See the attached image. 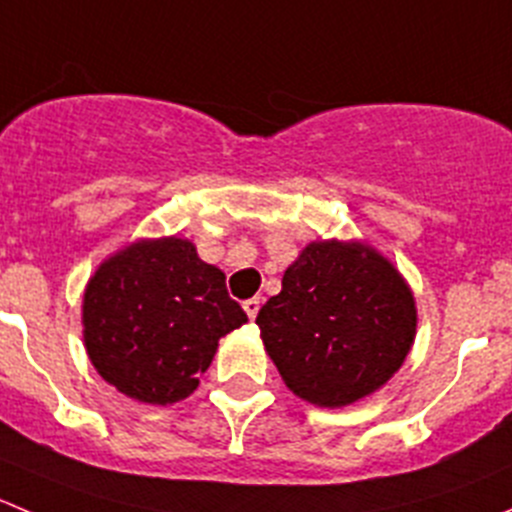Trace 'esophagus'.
<instances>
[{
	"mask_svg": "<svg viewBox=\"0 0 512 512\" xmlns=\"http://www.w3.org/2000/svg\"><path fill=\"white\" fill-rule=\"evenodd\" d=\"M259 309H261V299L259 296H253V299H248V301H243V311H246V316L248 319H256V314H259Z\"/></svg>",
	"mask_w": 512,
	"mask_h": 512,
	"instance_id": "1",
	"label": "esophagus"
}]
</instances>
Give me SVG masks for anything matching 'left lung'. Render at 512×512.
<instances>
[{
  "mask_svg": "<svg viewBox=\"0 0 512 512\" xmlns=\"http://www.w3.org/2000/svg\"><path fill=\"white\" fill-rule=\"evenodd\" d=\"M256 324L286 387L316 407H349L394 377L417 334L415 294L367 241H311Z\"/></svg>",
  "mask_w": 512,
  "mask_h": 512,
  "instance_id": "8db88e82",
  "label": "left lung"
}]
</instances>
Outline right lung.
<instances>
[{
  "instance_id": "obj_1",
  "label": "right lung",
  "mask_w": 512,
  "mask_h": 512,
  "mask_svg": "<svg viewBox=\"0 0 512 512\" xmlns=\"http://www.w3.org/2000/svg\"><path fill=\"white\" fill-rule=\"evenodd\" d=\"M218 266L188 238H138L107 256L82 294V342L107 384L143 405L198 387L218 339L246 324Z\"/></svg>"
}]
</instances>
